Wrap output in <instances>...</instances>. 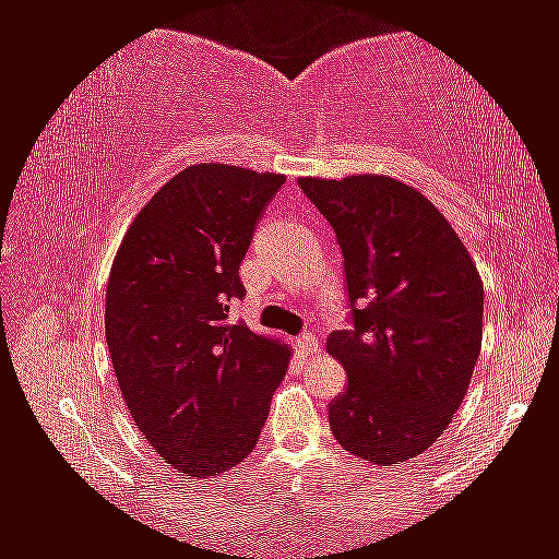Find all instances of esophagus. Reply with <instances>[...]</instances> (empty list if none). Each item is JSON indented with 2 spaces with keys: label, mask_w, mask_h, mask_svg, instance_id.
I'll return each instance as SVG.
<instances>
[{
  "label": "esophagus",
  "mask_w": 559,
  "mask_h": 559,
  "mask_svg": "<svg viewBox=\"0 0 559 559\" xmlns=\"http://www.w3.org/2000/svg\"><path fill=\"white\" fill-rule=\"evenodd\" d=\"M296 344H298V352L306 354V356L319 352V344H316V336H311V333H301V336L296 338Z\"/></svg>",
  "instance_id": "esophagus-1"
}]
</instances>
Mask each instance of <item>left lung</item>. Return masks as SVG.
Returning <instances> with one entry per match:
<instances>
[{
    "label": "left lung",
    "instance_id": "left-lung-1",
    "mask_svg": "<svg viewBox=\"0 0 559 559\" xmlns=\"http://www.w3.org/2000/svg\"><path fill=\"white\" fill-rule=\"evenodd\" d=\"M344 253L352 329L326 348L348 373L331 435L364 462L394 466L444 435L481 348L485 286L429 198L386 175L301 178Z\"/></svg>",
    "mask_w": 559,
    "mask_h": 559
}]
</instances>
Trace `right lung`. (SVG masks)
<instances>
[{
	"label": "right lung",
	"mask_w": 559,
	"mask_h": 559,
	"mask_svg": "<svg viewBox=\"0 0 559 559\" xmlns=\"http://www.w3.org/2000/svg\"><path fill=\"white\" fill-rule=\"evenodd\" d=\"M283 175L198 163L138 213L112 261L105 338L147 444L186 477L253 452L290 348L230 323L240 261Z\"/></svg>",
	"instance_id": "obj_1"
}]
</instances>
